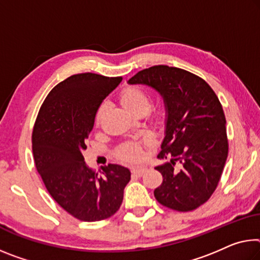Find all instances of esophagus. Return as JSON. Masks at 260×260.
<instances>
[{"label":"esophagus","instance_id":"obj_1","mask_svg":"<svg viewBox=\"0 0 260 260\" xmlns=\"http://www.w3.org/2000/svg\"><path fill=\"white\" fill-rule=\"evenodd\" d=\"M147 171V168L145 167H141V168H134L133 170H132V174L133 175H137V176H142L145 172Z\"/></svg>","mask_w":260,"mask_h":260}]
</instances>
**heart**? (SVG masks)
<instances>
[{
	"label": "heart",
	"instance_id": "obj_1",
	"mask_svg": "<svg viewBox=\"0 0 260 260\" xmlns=\"http://www.w3.org/2000/svg\"><path fill=\"white\" fill-rule=\"evenodd\" d=\"M120 102L123 108L128 110L131 113L137 114L140 112L146 113L150 105V100L145 90L139 86H129L123 90L120 97ZM104 113V106L100 108L96 113V122L100 123ZM119 156L125 160H139L142 158V151L137 143H126L119 150Z\"/></svg>",
	"mask_w": 260,
	"mask_h": 260
}]
</instances>
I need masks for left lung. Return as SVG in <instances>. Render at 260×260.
Returning a JSON list of instances; mask_svg holds the SVG:
<instances>
[{
  "mask_svg": "<svg viewBox=\"0 0 260 260\" xmlns=\"http://www.w3.org/2000/svg\"><path fill=\"white\" fill-rule=\"evenodd\" d=\"M159 93L166 109L164 139L155 169L163 183L154 191L159 204L175 211H193L205 204L219 184L228 156L225 117L221 103L203 78L184 69L154 66L127 82ZM179 160L180 169H176Z\"/></svg>",
  "mask_w": 260,
  "mask_h": 260,
  "instance_id": "left-lung-1",
  "label": "left lung"
}]
</instances>
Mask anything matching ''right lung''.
<instances>
[{
  "label": "right lung",
  "instance_id": "right-lung-1",
  "mask_svg": "<svg viewBox=\"0 0 260 260\" xmlns=\"http://www.w3.org/2000/svg\"><path fill=\"white\" fill-rule=\"evenodd\" d=\"M121 80L91 73L66 78L48 93L35 123L37 170L53 199L81 221L112 216L131 180V171L119 164H109L97 177L83 156L97 111Z\"/></svg>",
  "mask_w": 260,
  "mask_h": 260
}]
</instances>
